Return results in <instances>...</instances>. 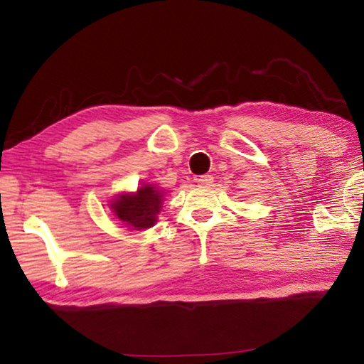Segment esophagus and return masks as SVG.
<instances>
[{"label": "esophagus", "mask_w": 364, "mask_h": 364, "mask_svg": "<svg viewBox=\"0 0 364 364\" xmlns=\"http://www.w3.org/2000/svg\"><path fill=\"white\" fill-rule=\"evenodd\" d=\"M197 183H199L200 186L208 188V186H212V183H213V176H212V175H202V176L197 178Z\"/></svg>", "instance_id": "esophagus-1"}]
</instances>
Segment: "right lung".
I'll return each mask as SVG.
<instances>
[{
  "mask_svg": "<svg viewBox=\"0 0 364 364\" xmlns=\"http://www.w3.org/2000/svg\"><path fill=\"white\" fill-rule=\"evenodd\" d=\"M165 193L157 184L143 183L134 193H120L109 200L114 217L130 231H144L157 223Z\"/></svg>",
  "mask_w": 364,
  "mask_h": 364,
  "instance_id": "obj_1",
  "label": "right lung"
}]
</instances>
